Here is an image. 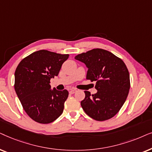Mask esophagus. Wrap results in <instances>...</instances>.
I'll list each match as a JSON object with an SVG mask.
<instances>
[{
	"instance_id": "obj_1",
	"label": "esophagus",
	"mask_w": 152,
	"mask_h": 152,
	"mask_svg": "<svg viewBox=\"0 0 152 152\" xmlns=\"http://www.w3.org/2000/svg\"><path fill=\"white\" fill-rule=\"evenodd\" d=\"M76 92V90H71L70 91H69V94H74L75 92Z\"/></svg>"
}]
</instances>
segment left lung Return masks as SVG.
<instances>
[{"instance_id": "left-lung-1", "label": "left lung", "mask_w": 152, "mask_h": 152, "mask_svg": "<svg viewBox=\"0 0 152 152\" xmlns=\"http://www.w3.org/2000/svg\"><path fill=\"white\" fill-rule=\"evenodd\" d=\"M75 59L88 67L87 79L96 81L97 92L91 95L89 91H85L86 97L80 102L85 113L97 121L112 118L124 105L130 89L126 64L111 52L102 48L78 54Z\"/></svg>"}]
</instances>
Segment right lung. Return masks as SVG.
<instances>
[{
    "mask_svg": "<svg viewBox=\"0 0 152 152\" xmlns=\"http://www.w3.org/2000/svg\"><path fill=\"white\" fill-rule=\"evenodd\" d=\"M68 58V54L40 50L22 60L16 69L15 92L24 110L35 122L48 124L63 112L68 91L51 89L49 83Z\"/></svg>",
    "mask_w": 152,
    "mask_h": 152,
    "instance_id": "obj_1",
    "label": "right lung"
}]
</instances>
